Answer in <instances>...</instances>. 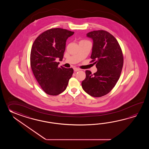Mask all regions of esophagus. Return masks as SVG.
<instances>
[{
	"mask_svg": "<svg viewBox=\"0 0 149 149\" xmlns=\"http://www.w3.org/2000/svg\"><path fill=\"white\" fill-rule=\"evenodd\" d=\"M73 70H74V71H79L80 69H79V68H74Z\"/></svg>",
	"mask_w": 149,
	"mask_h": 149,
	"instance_id": "34e87169",
	"label": "esophagus"
}]
</instances>
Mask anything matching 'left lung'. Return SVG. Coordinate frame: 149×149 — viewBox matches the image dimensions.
Instances as JSON below:
<instances>
[{"label": "left lung", "mask_w": 149, "mask_h": 149, "mask_svg": "<svg viewBox=\"0 0 149 149\" xmlns=\"http://www.w3.org/2000/svg\"><path fill=\"white\" fill-rule=\"evenodd\" d=\"M87 36L93 40L91 62L96 64L97 71L92 74L86 70L81 85L89 95L99 97L107 95L116 85L123 67V54L117 40L108 32L93 31Z\"/></svg>", "instance_id": "obj_1"}]
</instances>
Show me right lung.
I'll use <instances>...</instances> for the list:
<instances>
[{
    "label": "right lung",
    "mask_w": 149,
    "mask_h": 149,
    "mask_svg": "<svg viewBox=\"0 0 149 149\" xmlns=\"http://www.w3.org/2000/svg\"><path fill=\"white\" fill-rule=\"evenodd\" d=\"M74 32L53 28L42 32L35 39L30 54V65L38 84L46 94L57 95L67 88L73 73L72 68L58 67L65 49L67 39Z\"/></svg>",
    "instance_id": "add662e5"
}]
</instances>
